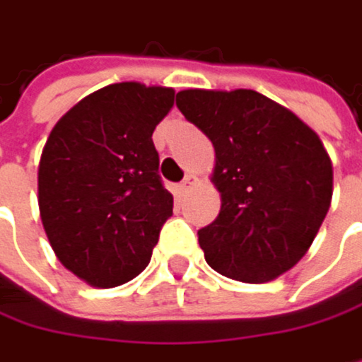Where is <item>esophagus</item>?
I'll list each match as a JSON object with an SVG mask.
<instances>
[{
    "instance_id": "obj_1",
    "label": "esophagus",
    "mask_w": 362,
    "mask_h": 362,
    "mask_svg": "<svg viewBox=\"0 0 362 362\" xmlns=\"http://www.w3.org/2000/svg\"><path fill=\"white\" fill-rule=\"evenodd\" d=\"M194 183H196V177H192V175H187L183 181H181V185H179V189H181V194H185V192H189L192 187H194Z\"/></svg>"
}]
</instances>
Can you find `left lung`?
Returning <instances> with one entry per match:
<instances>
[{
  "label": "left lung",
  "mask_w": 362,
  "mask_h": 362,
  "mask_svg": "<svg viewBox=\"0 0 362 362\" xmlns=\"http://www.w3.org/2000/svg\"><path fill=\"white\" fill-rule=\"evenodd\" d=\"M177 107L215 147L217 219L198 230L206 264L240 282H270L310 249L333 196L318 134L255 90L177 92Z\"/></svg>",
  "instance_id": "8db88e82"
}]
</instances>
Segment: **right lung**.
<instances>
[{"instance_id":"1","label":"right lung","mask_w":362,"mask_h":362,"mask_svg":"<svg viewBox=\"0 0 362 362\" xmlns=\"http://www.w3.org/2000/svg\"><path fill=\"white\" fill-rule=\"evenodd\" d=\"M173 105V88L109 84L74 105L44 145L37 202L46 236L59 262L92 286L139 276L173 215L151 141Z\"/></svg>"}]
</instances>
